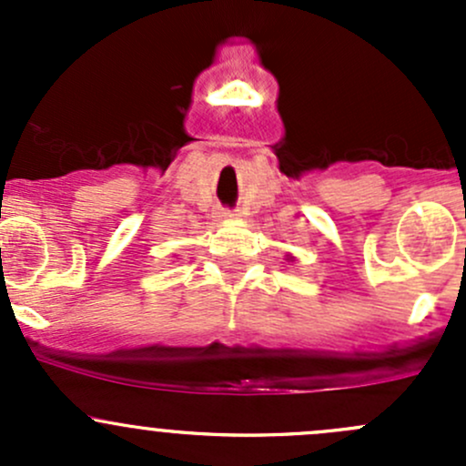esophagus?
<instances>
[{
  "mask_svg": "<svg viewBox=\"0 0 466 466\" xmlns=\"http://www.w3.org/2000/svg\"><path fill=\"white\" fill-rule=\"evenodd\" d=\"M225 216H229V218H232V216H234V214H229V211H225Z\"/></svg>",
  "mask_w": 466,
  "mask_h": 466,
  "instance_id": "1",
  "label": "esophagus"
}]
</instances>
